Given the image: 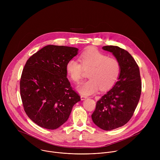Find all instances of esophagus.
<instances>
[{
	"mask_svg": "<svg viewBox=\"0 0 160 160\" xmlns=\"http://www.w3.org/2000/svg\"><path fill=\"white\" fill-rule=\"evenodd\" d=\"M80 98H81V100L82 101H83V100H85L87 98V96H81V97H80Z\"/></svg>",
	"mask_w": 160,
	"mask_h": 160,
	"instance_id": "34e87169",
	"label": "esophagus"
}]
</instances>
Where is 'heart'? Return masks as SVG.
Returning a JSON list of instances; mask_svg holds the SVG:
<instances>
[{"label":"heart","mask_w":160,"mask_h":160,"mask_svg":"<svg viewBox=\"0 0 160 160\" xmlns=\"http://www.w3.org/2000/svg\"><path fill=\"white\" fill-rule=\"evenodd\" d=\"M78 62L75 59L68 61L66 71L68 78L75 83L80 82L83 69L89 70L87 81L78 86L77 91L83 96L93 94L101 88L102 91L111 89L117 82L121 65L115 58L108 56L96 48H90L83 52Z\"/></svg>","instance_id":"1"}]
</instances>
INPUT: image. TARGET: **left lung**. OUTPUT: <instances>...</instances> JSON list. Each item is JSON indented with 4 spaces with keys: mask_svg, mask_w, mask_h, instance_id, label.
I'll list each match as a JSON object with an SVG mask.
<instances>
[{
    "mask_svg": "<svg viewBox=\"0 0 160 160\" xmlns=\"http://www.w3.org/2000/svg\"><path fill=\"white\" fill-rule=\"evenodd\" d=\"M102 49L120 62L121 72L116 84L97 102L92 119L100 128L111 130L130 120L140 99L142 85L139 66L127 51L114 45Z\"/></svg>",
    "mask_w": 160,
    "mask_h": 160,
    "instance_id": "obj_1",
    "label": "left lung"
}]
</instances>
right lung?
<instances>
[{
  "mask_svg": "<svg viewBox=\"0 0 160 160\" xmlns=\"http://www.w3.org/2000/svg\"><path fill=\"white\" fill-rule=\"evenodd\" d=\"M78 49L48 45L27 61L20 80L25 111L38 126L54 130L64 124L80 97L67 78V62Z\"/></svg>",
  "mask_w": 160,
  "mask_h": 160,
  "instance_id": "add662e5",
  "label": "right lung"
}]
</instances>
